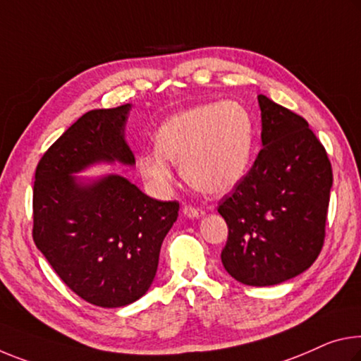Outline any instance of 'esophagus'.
Returning <instances> with one entry per match:
<instances>
[{"label":"esophagus","mask_w":361,"mask_h":361,"mask_svg":"<svg viewBox=\"0 0 361 361\" xmlns=\"http://www.w3.org/2000/svg\"><path fill=\"white\" fill-rule=\"evenodd\" d=\"M183 214L190 216V219H199V216L204 215V210L199 207H192V205H185V207H183Z\"/></svg>","instance_id":"obj_1"}]
</instances>
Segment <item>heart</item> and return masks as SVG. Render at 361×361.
<instances>
[{"mask_svg":"<svg viewBox=\"0 0 361 361\" xmlns=\"http://www.w3.org/2000/svg\"><path fill=\"white\" fill-rule=\"evenodd\" d=\"M254 147L249 112L234 101L186 109L160 125L156 151L142 152L138 169L154 191L173 183L171 164L181 165L188 185L205 194L231 191L247 173Z\"/></svg>","mask_w":361,"mask_h":361,"instance_id":"heart-1","label":"heart"}]
</instances>
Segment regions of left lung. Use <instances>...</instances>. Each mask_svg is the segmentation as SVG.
Listing matches in <instances>:
<instances>
[{
  "instance_id": "obj_1",
  "label": "left lung",
  "mask_w": 361,
  "mask_h": 361,
  "mask_svg": "<svg viewBox=\"0 0 361 361\" xmlns=\"http://www.w3.org/2000/svg\"><path fill=\"white\" fill-rule=\"evenodd\" d=\"M262 149L219 204L228 225L221 263L236 281L274 286L322 252L333 169L308 122L259 94Z\"/></svg>"
}]
</instances>
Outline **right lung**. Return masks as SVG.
<instances>
[{"instance_id":"obj_1","label":"right lung","mask_w":361,"mask_h":361,"mask_svg":"<svg viewBox=\"0 0 361 361\" xmlns=\"http://www.w3.org/2000/svg\"><path fill=\"white\" fill-rule=\"evenodd\" d=\"M131 106L83 114L39 159L33 183V241L68 289L117 308L146 294L160 245L178 216L176 201L146 196L120 175L80 183L96 162L133 165L123 140Z\"/></svg>"}]
</instances>
